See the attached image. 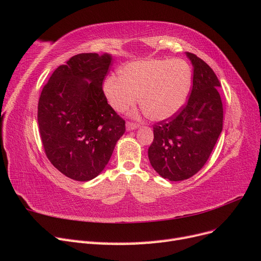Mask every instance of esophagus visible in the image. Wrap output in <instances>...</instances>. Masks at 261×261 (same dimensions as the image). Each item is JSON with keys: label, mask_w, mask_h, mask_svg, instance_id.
I'll return each mask as SVG.
<instances>
[{"label": "esophagus", "mask_w": 261, "mask_h": 261, "mask_svg": "<svg viewBox=\"0 0 261 261\" xmlns=\"http://www.w3.org/2000/svg\"><path fill=\"white\" fill-rule=\"evenodd\" d=\"M138 127V124L137 123H134V122H126V129L127 130H133Z\"/></svg>", "instance_id": "34e87169"}]
</instances>
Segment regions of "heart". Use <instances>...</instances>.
<instances>
[{"label":"heart","instance_id":"heart-1","mask_svg":"<svg viewBox=\"0 0 261 261\" xmlns=\"http://www.w3.org/2000/svg\"><path fill=\"white\" fill-rule=\"evenodd\" d=\"M192 85V68L181 59H153L130 62L105 82V93L117 112L139 103L147 116L161 121L184 106Z\"/></svg>","mask_w":261,"mask_h":261}]
</instances>
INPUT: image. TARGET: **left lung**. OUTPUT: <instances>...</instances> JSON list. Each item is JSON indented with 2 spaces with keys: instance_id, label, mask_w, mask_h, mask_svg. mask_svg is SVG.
<instances>
[{
  "instance_id": "obj_1",
  "label": "left lung",
  "mask_w": 261,
  "mask_h": 261,
  "mask_svg": "<svg viewBox=\"0 0 261 261\" xmlns=\"http://www.w3.org/2000/svg\"><path fill=\"white\" fill-rule=\"evenodd\" d=\"M186 54L194 66L191 96L178 112L153 125L148 149L152 168L170 180L187 179L203 167L223 126L217 75L197 55Z\"/></svg>"
}]
</instances>
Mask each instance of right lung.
Wrapping results in <instances>:
<instances>
[{
  "label": "right lung",
  "instance_id": "add662e5",
  "mask_svg": "<svg viewBox=\"0 0 261 261\" xmlns=\"http://www.w3.org/2000/svg\"><path fill=\"white\" fill-rule=\"evenodd\" d=\"M110 64L109 54L74 55L54 70L39 98L38 124L45 155L75 180L98 176L125 133V121L102 89Z\"/></svg>",
  "mask_w": 261,
  "mask_h": 261
}]
</instances>
